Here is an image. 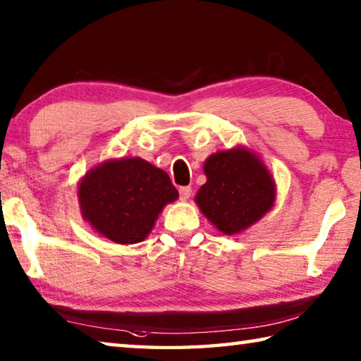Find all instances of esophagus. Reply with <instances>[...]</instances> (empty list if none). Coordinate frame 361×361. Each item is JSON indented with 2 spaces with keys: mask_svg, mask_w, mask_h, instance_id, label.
<instances>
[{
  "mask_svg": "<svg viewBox=\"0 0 361 361\" xmlns=\"http://www.w3.org/2000/svg\"><path fill=\"white\" fill-rule=\"evenodd\" d=\"M191 188L189 186H181L180 188V199L181 200H188L189 199V195H191Z\"/></svg>",
  "mask_w": 361,
  "mask_h": 361,
  "instance_id": "obj_1",
  "label": "esophagus"
}]
</instances>
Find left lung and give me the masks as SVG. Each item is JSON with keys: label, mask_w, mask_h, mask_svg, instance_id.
Returning a JSON list of instances; mask_svg holds the SVG:
<instances>
[{"label": "left lung", "mask_w": 361, "mask_h": 361, "mask_svg": "<svg viewBox=\"0 0 361 361\" xmlns=\"http://www.w3.org/2000/svg\"><path fill=\"white\" fill-rule=\"evenodd\" d=\"M204 172L207 183L195 202L204 215L224 232L237 234L258 221L276 200V183L258 157L235 148L212 154Z\"/></svg>", "instance_id": "1"}]
</instances>
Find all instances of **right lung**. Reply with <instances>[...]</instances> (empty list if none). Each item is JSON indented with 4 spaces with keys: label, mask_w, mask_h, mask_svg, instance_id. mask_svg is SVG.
I'll list each match as a JSON object with an SVG mask.
<instances>
[{
    "label": "right lung",
    "mask_w": 361,
    "mask_h": 361,
    "mask_svg": "<svg viewBox=\"0 0 361 361\" xmlns=\"http://www.w3.org/2000/svg\"><path fill=\"white\" fill-rule=\"evenodd\" d=\"M84 219L116 243H138L178 191L164 170L140 157L106 161L79 185Z\"/></svg>",
    "instance_id": "add662e5"
}]
</instances>
